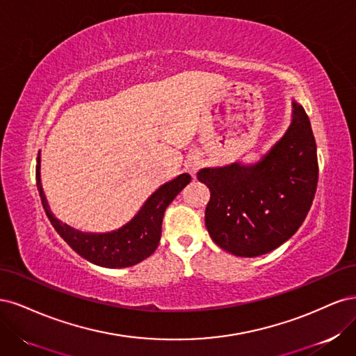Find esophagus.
Instances as JSON below:
<instances>
[{"mask_svg":"<svg viewBox=\"0 0 356 356\" xmlns=\"http://www.w3.org/2000/svg\"><path fill=\"white\" fill-rule=\"evenodd\" d=\"M200 166V160L199 157H190L187 161H186V168L191 172V174H195V172L197 170V168Z\"/></svg>","mask_w":356,"mask_h":356,"instance_id":"esophagus-1","label":"esophagus"}]
</instances>
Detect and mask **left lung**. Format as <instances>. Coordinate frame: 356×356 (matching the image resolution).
<instances>
[{
  "label": "left lung",
  "mask_w": 356,
  "mask_h": 356,
  "mask_svg": "<svg viewBox=\"0 0 356 356\" xmlns=\"http://www.w3.org/2000/svg\"><path fill=\"white\" fill-rule=\"evenodd\" d=\"M211 191L204 224L212 241L238 257L276 250L307 217L318 186L316 143L303 106L293 99L291 124L255 163L203 168Z\"/></svg>",
  "instance_id": "obj_1"
}]
</instances>
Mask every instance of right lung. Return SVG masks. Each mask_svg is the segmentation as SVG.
I'll return each instance as SVG.
<instances>
[{"label": "right lung", "mask_w": 356, "mask_h": 356, "mask_svg": "<svg viewBox=\"0 0 356 356\" xmlns=\"http://www.w3.org/2000/svg\"><path fill=\"white\" fill-rule=\"evenodd\" d=\"M40 166L41 161L38 153L37 187L42 208H44L53 227L75 252L93 264L108 268L135 266L156 251L160 242L161 221H163L166 208L191 181L188 174H181L159 187L147 199L135 217L120 229L108 233H84L72 229L68 224H63L51 213L41 187Z\"/></svg>", "instance_id": "obj_1"}]
</instances>
